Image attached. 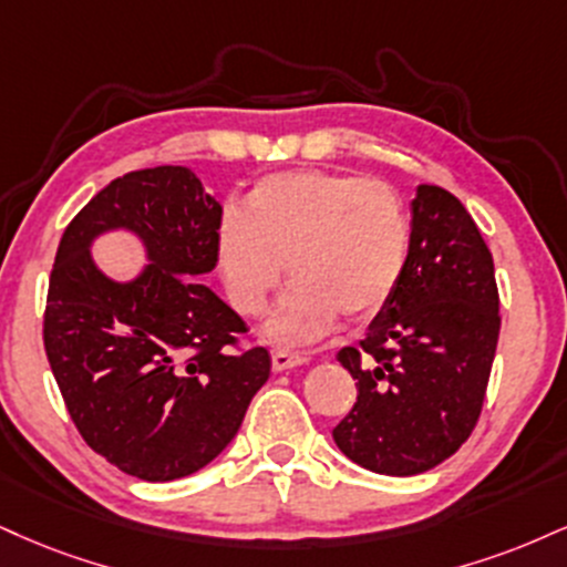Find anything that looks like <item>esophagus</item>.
Returning a JSON list of instances; mask_svg holds the SVG:
<instances>
[{
    "mask_svg": "<svg viewBox=\"0 0 567 567\" xmlns=\"http://www.w3.org/2000/svg\"><path fill=\"white\" fill-rule=\"evenodd\" d=\"M301 364H306V357H301V353H290V351L271 353V370L275 372L292 370V367H301Z\"/></svg>",
    "mask_w": 567,
    "mask_h": 567,
    "instance_id": "esophagus-1",
    "label": "esophagus"
}]
</instances>
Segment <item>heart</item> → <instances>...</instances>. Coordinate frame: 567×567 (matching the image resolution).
<instances>
[{
  "label": "heart",
  "instance_id": "1",
  "mask_svg": "<svg viewBox=\"0 0 567 567\" xmlns=\"http://www.w3.org/2000/svg\"><path fill=\"white\" fill-rule=\"evenodd\" d=\"M409 218L380 182L330 172H285L256 182L245 214L227 210L216 229V264L231 309L256 317L285 275L290 288L266 336L301 346L324 336L338 313L367 319L404 275Z\"/></svg>",
  "mask_w": 567,
  "mask_h": 567
}]
</instances>
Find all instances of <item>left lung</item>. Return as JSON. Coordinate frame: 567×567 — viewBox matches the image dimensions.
I'll use <instances>...</instances> for the list:
<instances>
[{
  "label": "left lung",
  "mask_w": 567,
  "mask_h": 567,
  "mask_svg": "<svg viewBox=\"0 0 567 567\" xmlns=\"http://www.w3.org/2000/svg\"><path fill=\"white\" fill-rule=\"evenodd\" d=\"M499 327L494 258L473 216L420 184L404 275L359 349L338 353L359 391L332 431L340 452L401 478L449 460L481 417Z\"/></svg>",
  "instance_id": "obj_1"
}]
</instances>
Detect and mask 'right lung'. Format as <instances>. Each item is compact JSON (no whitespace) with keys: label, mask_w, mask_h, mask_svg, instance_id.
Listing matches in <instances>:
<instances>
[{"label":"right lung","mask_w":567,"mask_h":567,"mask_svg":"<svg viewBox=\"0 0 567 567\" xmlns=\"http://www.w3.org/2000/svg\"><path fill=\"white\" fill-rule=\"evenodd\" d=\"M221 206L187 166L113 179L68 224L50 275L44 351L81 439L126 475L166 483L214 462L271 372L231 351L248 327L195 277L216 266ZM128 230L148 264L121 284L91 258Z\"/></svg>","instance_id":"right-lung-1"}]
</instances>
